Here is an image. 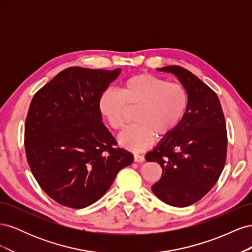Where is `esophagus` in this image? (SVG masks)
Here are the masks:
<instances>
[{"label":"esophagus","mask_w":252,"mask_h":252,"mask_svg":"<svg viewBox=\"0 0 252 252\" xmlns=\"http://www.w3.org/2000/svg\"><path fill=\"white\" fill-rule=\"evenodd\" d=\"M133 158H134V162L136 163H143L145 161L144 156H140V155H134Z\"/></svg>","instance_id":"34e87169"}]
</instances>
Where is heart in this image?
Listing matches in <instances>:
<instances>
[{
	"instance_id": "obj_1",
	"label": "heart",
	"mask_w": 252,
	"mask_h": 252,
	"mask_svg": "<svg viewBox=\"0 0 252 252\" xmlns=\"http://www.w3.org/2000/svg\"><path fill=\"white\" fill-rule=\"evenodd\" d=\"M188 94L179 83L167 82L151 73H139L127 79L121 94L106 90L98 100V109L109 126L123 131L135 111L136 124L120 136V143L129 150L140 152L149 148L155 136L163 139L172 134L184 118Z\"/></svg>"
}]
</instances>
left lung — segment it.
<instances>
[{
  "label": "left lung",
  "instance_id": "left-lung-1",
  "mask_svg": "<svg viewBox=\"0 0 252 252\" xmlns=\"http://www.w3.org/2000/svg\"><path fill=\"white\" fill-rule=\"evenodd\" d=\"M158 70L179 79L187 91L188 107L177 130L145 157L162 167V177L151 189L164 203L186 207L207 194L223 171L225 118L217 94L193 73L177 65Z\"/></svg>",
  "mask_w": 252,
  "mask_h": 252
}]
</instances>
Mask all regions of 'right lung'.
<instances>
[{
  "label": "right lung",
  "instance_id": "obj_1",
  "mask_svg": "<svg viewBox=\"0 0 252 252\" xmlns=\"http://www.w3.org/2000/svg\"><path fill=\"white\" fill-rule=\"evenodd\" d=\"M121 69L69 67L33 95L25 122V152L33 177L57 203H95L133 156L117 147L98 100Z\"/></svg>",
  "mask_w": 252,
  "mask_h": 252
}]
</instances>
